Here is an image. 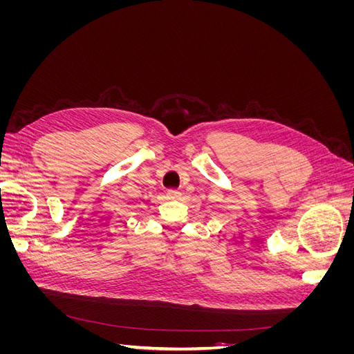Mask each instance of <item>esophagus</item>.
I'll return each mask as SVG.
<instances>
[{"label":"esophagus","mask_w":354,"mask_h":354,"mask_svg":"<svg viewBox=\"0 0 354 354\" xmlns=\"http://www.w3.org/2000/svg\"><path fill=\"white\" fill-rule=\"evenodd\" d=\"M181 196V194L178 190H176V189H169V190H167V198L168 199H178Z\"/></svg>","instance_id":"1"}]
</instances>
